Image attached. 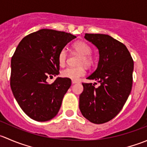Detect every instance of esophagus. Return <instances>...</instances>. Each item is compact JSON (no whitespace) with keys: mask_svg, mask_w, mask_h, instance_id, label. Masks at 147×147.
<instances>
[{"mask_svg":"<svg viewBox=\"0 0 147 147\" xmlns=\"http://www.w3.org/2000/svg\"><path fill=\"white\" fill-rule=\"evenodd\" d=\"M78 80H72V84H75V83H78Z\"/></svg>","mask_w":147,"mask_h":147,"instance_id":"esophagus-1","label":"esophagus"}]
</instances>
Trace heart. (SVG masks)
<instances>
[{
	"label": "heart",
	"mask_w": 147,
	"mask_h": 147,
	"mask_svg": "<svg viewBox=\"0 0 147 147\" xmlns=\"http://www.w3.org/2000/svg\"><path fill=\"white\" fill-rule=\"evenodd\" d=\"M72 48L78 54L81 55L79 65H85L90 66L92 63V57L91 56L92 47L89 44L84 41L75 42L72 45ZM67 57V52L66 48H63L60 51L57 57V61L60 66H64ZM85 75V69L82 67H67L61 71V75L63 78L71 80H78Z\"/></svg>",
	"instance_id": "b5f03b06"
}]
</instances>
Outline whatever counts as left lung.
Returning a JSON list of instances; mask_svg holds the SVG:
<instances>
[{
    "label": "left lung",
    "mask_w": 147,
    "mask_h": 147,
    "mask_svg": "<svg viewBox=\"0 0 147 147\" xmlns=\"http://www.w3.org/2000/svg\"><path fill=\"white\" fill-rule=\"evenodd\" d=\"M84 38L98 48L100 60L96 70L87 78L100 83H82L79 107L84 117L94 124H103L119 113L131 92L134 61L127 47L105 34L86 33Z\"/></svg>",
    "instance_id": "obj_1"
}]
</instances>
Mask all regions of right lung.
<instances>
[{"label":"right lung","mask_w":147,"mask_h":147,"mask_svg":"<svg viewBox=\"0 0 147 147\" xmlns=\"http://www.w3.org/2000/svg\"><path fill=\"white\" fill-rule=\"evenodd\" d=\"M76 36L65 32L41 29L23 38L11 59L10 87L23 112L31 119L46 121L58 113L69 78H47L58 75L60 50Z\"/></svg>","instance_id":"right-lung-1"}]
</instances>
